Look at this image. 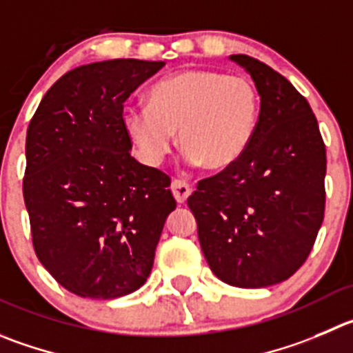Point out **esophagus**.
Listing matches in <instances>:
<instances>
[{
  "mask_svg": "<svg viewBox=\"0 0 353 353\" xmlns=\"http://www.w3.org/2000/svg\"><path fill=\"white\" fill-rule=\"evenodd\" d=\"M171 192H173L176 203L183 204L187 201V197L190 196V192H192V189H190L189 183L182 182V180H173L171 182Z\"/></svg>",
  "mask_w": 353,
  "mask_h": 353,
  "instance_id": "1",
  "label": "esophagus"
}]
</instances>
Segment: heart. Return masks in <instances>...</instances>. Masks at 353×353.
Returning a JSON list of instances; mask_svg holds the SVG:
<instances>
[{
    "instance_id": "1",
    "label": "heart",
    "mask_w": 353,
    "mask_h": 353,
    "mask_svg": "<svg viewBox=\"0 0 353 353\" xmlns=\"http://www.w3.org/2000/svg\"><path fill=\"white\" fill-rule=\"evenodd\" d=\"M260 92L243 76L190 69L159 79L149 105L124 110V128L140 157L157 166L173 150L174 133L187 161L206 170L232 166L256 135Z\"/></svg>"
}]
</instances>
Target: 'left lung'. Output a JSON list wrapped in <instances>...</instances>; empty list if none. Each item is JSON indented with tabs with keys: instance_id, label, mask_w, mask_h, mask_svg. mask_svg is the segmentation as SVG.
<instances>
[{
	"instance_id": "obj_1",
	"label": "left lung",
	"mask_w": 353,
	"mask_h": 353,
	"mask_svg": "<svg viewBox=\"0 0 353 353\" xmlns=\"http://www.w3.org/2000/svg\"><path fill=\"white\" fill-rule=\"evenodd\" d=\"M260 92L256 135L232 166L197 183L187 199L218 279L267 288L305 263L324 220L325 147L307 99L284 76L230 55Z\"/></svg>"
}]
</instances>
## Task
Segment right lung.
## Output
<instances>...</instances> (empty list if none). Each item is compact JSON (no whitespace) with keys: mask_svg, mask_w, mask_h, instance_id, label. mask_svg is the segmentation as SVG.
I'll return each instance as SVG.
<instances>
[{"mask_svg":"<svg viewBox=\"0 0 353 353\" xmlns=\"http://www.w3.org/2000/svg\"><path fill=\"white\" fill-rule=\"evenodd\" d=\"M164 62L76 67L46 92L26 139L23 201L43 267L70 293L112 300L143 286L168 214L170 176L132 157L123 103Z\"/></svg>","mask_w":353,"mask_h":353,"instance_id":"add662e5","label":"right lung"}]
</instances>
